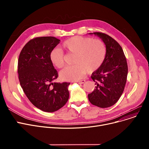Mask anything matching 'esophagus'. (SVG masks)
Listing matches in <instances>:
<instances>
[{
  "label": "esophagus",
  "mask_w": 149,
  "mask_h": 149,
  "mask_svg": "<svg viewBox=\"0 0 149 149\" xmlns=\"http://www.w3.org/2000/svg\"><path fill=\"white\" fill-rule=\"evenodd\" d=\"M77 82L79 84H83L85 82V80H81L77 81Z\"/></svg>",
  "instance_id": "1"
}]
</instances>
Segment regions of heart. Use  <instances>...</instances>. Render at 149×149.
<instances>
[{"mask_svg": "<svg viewBox=\"0 0 149 149\" xmlns=\"http://www.w3.org/2000/svg\"><path fill=\"white\" fill-rule=\"evenodd\" d=\"M62 48L68 54H73L72 66H68L60 72V77L64 81L80 79L86 74L95 71L103 64L106 56V47L99 39L74 36L62 43ZM52 64L57 68L65 65L64 53L58 48L53 49L49 54Z\"/></svg>", "mask_w": 149, "mask_h": 149, "instance_id": "1", "label": "heart"}]
</instances>
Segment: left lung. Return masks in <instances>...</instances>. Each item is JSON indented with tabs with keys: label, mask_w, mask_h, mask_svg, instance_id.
<instances>
[{
	"label": "left lung",
	"mask_w": 149,
	"mask_h": 149,
	"mask_svg": "<svg viewBox=\"0 0 149 149\" xmlns=\"http://www.w3.org/2000/svg\"><path fill=\"white\" fill-rule=\"evenodd\" d=\"M106 45V56L101 66L92 74L96 86L88 94L91 104L101 108L115 104L124 91L127 81L128 67L123 50L115 40L104 33L95 32Z\"/></svg>",
	"instance_id": "8db88e82"
}]
</instances>
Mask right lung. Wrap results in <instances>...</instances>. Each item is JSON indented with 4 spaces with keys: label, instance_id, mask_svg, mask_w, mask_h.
I'll return each instance as SVG.
<instances>
[{
    "label": "right lung",
    "instance_id": "obj_1",
    "mask_svg": "<svg viewBox=\"0 0 149 149\" xmlns=\"http://www.w3.org/2000/svg\"><path fill=\"white\" fill-rule=\"evenodd\" d=\"M60 41L54 37L31 39L22 49L18 60L19 79L23 92L31 103L46 112L58 111L69 97L70 83H53L58 72L49 54Z\"/></svg>",
    "mask_w": 149,
    "mask_h": 149
}]
</instances>
